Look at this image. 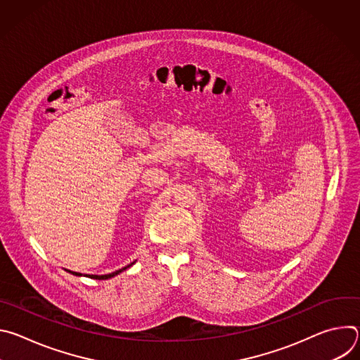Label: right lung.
<instances>
[{"label":"right lung","mask_w":360,"mask_h":360,"mask_svg":"<svg viewBox=\"0 0 360 360\" xmlns=\"http://www.w3.org/2000/svg\"><path fill=\"white\" fill-rule=\"evenodd\" d=\"M135 262H132L131 265H128V266H125V268H122V269H120V271H115V272H112V274H108V275H86V276H89L91 279H98V281H101V279H110V278H114V276H117L118 274H121L122 271H125V269H128L129 266H132ZM71 272V271H70ZM72 275H77V276H82L81 274H78V272H71Z\"/></svg>","instance_id":"add662e5"}]
</instances>
